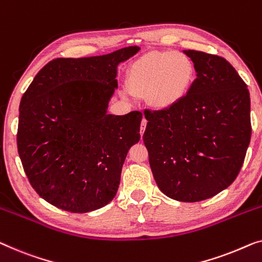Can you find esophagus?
<instances>
[{"label": "esophagus", "instance_id": "34e87169", "mask_svg": "<svg viewBox=\"0 0 262 262\" xmlns=\"http://www.w3.org/2000/svg\"><path fill=\"white\" fill-rule=\"evenodd\" d=\"M146 124H147V120H146L145 118H143V119H142V123H140V136H143L144 131H145Z\"/></svg>", "mask_w": 262, "mask_h": 262}]
</instances>
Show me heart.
I'll return each mask as SVG.
<instances>
[{"label":"heart","mask_w":262,"mask_h":262,"mask_svg":"<svg viewBox=\"0 0 262 262\" xmlns=\"http://www.w3.org/2000/svg\"><path fill=\"white\" fill-rule=\"evenodd\" d=\"M194 75V63L183 53L151 52L128 67L126 86L135 96H146L155 108L164 110L183 99Z\"/></svg>","instance_id":"1"}]
</instances>
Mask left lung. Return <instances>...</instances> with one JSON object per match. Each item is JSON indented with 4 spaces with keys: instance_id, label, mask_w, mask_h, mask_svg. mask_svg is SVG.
Returning a JSON list of instances; mask_svg holds the SVG:
<instances>
[{
    "instance_id": "1",
    "label": "left lung",
    "mask_w": 262,
    "mask_h": 262,
    "mask_svg": "<svg viewBox=\"0 0 262 262\" xmlns=\"http://www.w3.org/2000/svg\"><path fill=\"white\" fill-rule=\"evenodd\" d=\"M197 78L171 107L145 110L143 142L159 190L181 202H199L235 181L251 142L247 85L226 59L184 51Z\"/></svg>"
}]
</instances>
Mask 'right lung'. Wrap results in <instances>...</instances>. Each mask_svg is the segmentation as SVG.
Returning <instances> with one entry per match:
<instances>
[{
  "label": "right lung",
  "mask_w": 262,
  "mask_h": 262,
  "mask_svg": "<svg viewBox=\"0 0 262 262\" xmlns=\"http://www.w3.org/2000/svg\"><path fill=\"white\" fill-rule=\"evenodd\" d=\"M137 46L91 58H58L22 96L17 150L28 181L45 201L71 213L111 202L127 151L139 142L142 112L106 113L117 66Z\"/></svg>",
  "instance_id": "obj_1"
}]
</instances>
